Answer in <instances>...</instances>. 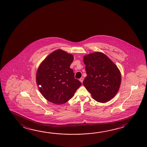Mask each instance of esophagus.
I'll use <instances>...</instances> for the list:
<instances>
[{
	"mask_svg": "<svg viewBox=\"0 0 147 147\" xmlns=\"http://www.w3.org/2000/svg\"><path fill=\"white\" fill-rule=\"evenodd\" d=\"M83 80H84V78H81L80 79H79L80 82H81V83H82V82H83Z\"/></svg>",
	"mask_w": 147,
	"mask_h": 147,
	"instance_id": "34e87169",
	"label": "esophagus"
}]
</instances>
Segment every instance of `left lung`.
<instances>
[{
    "mask_svg": "<svg viewBox=\"0 0 147 147\" xmlns=\"http://www.w3.org/2000/svg\"><path fill=\"white\" fill-rule=\"evenodd\" d=\"M86 77L83 84L97 102H106L113 98L119 90L121 75L117 66L102 52L84 56Z\"/></svg>",
    "mask_w": 147,
    "mask_h": 147,
    "instance_id": "obj_1",
    "label": "left lung"
}]
</instances>
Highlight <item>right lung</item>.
Returning <instances> with one entry per match:
<instances>
[{"label":"right lung","instance_id":"obj_1","mask_svg":"<svg viewBox=\"0 0 147 147\" xmlns=\"http://www.w3.org/2000/svg\"><path fill=\"white\" fill-rule=\"evenodd\" d=\"M73 61L72 54L57 50L40 64L36 82L40 93L49 102L63 104L72 98L82 84L75 79L74 71L70 68Z\"/></svg>","mask_w":147,"mask_h":147}]
</instances>
